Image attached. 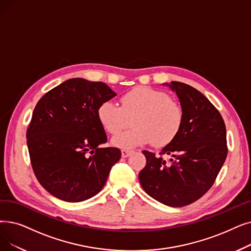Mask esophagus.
I'll return each instance as SVG.
<instances>
[{"label": "esophagus", "mask_w": 251, "mask_h": 251, "mask_svg": "<svg viewBox=\"0 0 251 251\" xmlns=\"http://www.w3.org/2000/svg\"><path fill=\"white\" fill-rule=\"evenodd\" d=\"M121 152H122V157H123V158H127V157H129L130 155L132 154V151L124 149V150H122V151H121Z\"/></svg>", "instance_id": "obj_1"}]
</instances>
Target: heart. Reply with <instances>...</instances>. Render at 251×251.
Wrapping results in <instances>:
<instances>
[{"label":"heart","mask_w":251,"mask_h":251,"mask_svg":"<svg viewBox=\"0 0 251 251\" xmlns=\"http://www.w3.org/2000/svg\"><path fill=\"white\" fill-rule=\"evenodd\" d=\"M183 117L182 106L166 92L145 86L125 93L121 97V106L104 101L97 110L100 123L113 135L118 134L133 120L134 127L129 132L112 140L114 146L125 149L151 141L156 148L169 145L179 133Z\"/></svg>","instance_id":"obj_1"}]
</instances>
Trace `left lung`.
<instances>
[{"mask_svg": "<svg viewBox=\"0 0 251 251\" xmlns=\"http://www.w3.org/2000/svg\"><path fill=\"white\" fill-rule=\"evenodd\" d=\"M183 108V123L177 136L162 149L166 162L143 151L147 164L139 182L148 195L171 207H182L200 199L215 181L227 154L224 119L216 107L192 86L167 84Z\"/></svg>", "mask_w": 251, "mask_h": 251, "instance_id": "8db88e82", "label": "left lung"}]
</instances>
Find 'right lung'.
Here are the masks:
<instances>
[{
    "label": "right lung",
    "mask_w": 251,
    "mask_h": 251,
    "mask_svg": "<svg viewBox=\"0 0 251 251\" xmlns=\"http://www.w3.org/2000/svg\"><path fill=\"white\" fill-rule=\"evenodd\" d=\"M117 94L102 82L65 81L38 101L26 131L32 170L54 197L82 202L99 194L121 158L106 143L99 106Z\"/></svg>",
    "instance_id": "1"
}]
</instances>
